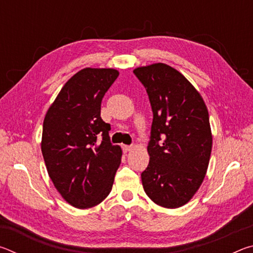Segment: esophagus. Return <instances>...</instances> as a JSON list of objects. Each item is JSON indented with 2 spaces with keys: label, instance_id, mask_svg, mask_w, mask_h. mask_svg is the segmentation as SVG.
Returning <instances> with one entry per match:
<instances>
[{
  "label": "esophagus",
  "instance_id": "34e87169",
  "mask_svg": "<svg viewBox=\"0 0 253 253\" xmlns=\"http://www.w3.org/2000/svg\"><path fill=\"white\" fill-rule=\"evenodd\" d=\"M123 149H124V152H125V153H127V152H130L131 149H132V146H129V145H124V146H123Z\"/></svg>",
  "mask_w": 253,
  "mask_h": 253
}]
</instances>
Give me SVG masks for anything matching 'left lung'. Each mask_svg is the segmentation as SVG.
Listing matches in <instances>:
<instances>
[{
	"label": "left lung",
	"instance_id": "obj_1",
	"mask_svg": "<svg viewBox=\"0 0 253 253\" xmlns=\"http://www.w3.org/2000/svg\"><path fill=\"white\" fill-rule=\"evenodd\" d=\"M134 74L146 88L154 115L144 191L163 208H181L198 192L208 170L212 151L208 107L194 85L169 65L138 67Z\"/></svg>",
	"mask_w": 253,
	"mask_h": 253
}]
</instances>
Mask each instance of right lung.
<instances>
[{"instance_id": "right-lung-1", "label": "right lung", "mask_w": 253, "mask_h": 253, "mask_svg": "<svg viewBox=\"0 0 253 253\" xmlns=\"http://www.w3.org/2000/svg\"><path fill=\"white\" fill-rule=\"evenodd\" d=\"M119 75L111 68H84L67 81L46 111L41 151L59 194L78 209H89L110 193L123 151L111 145L109 124L100 117L101 100ZM102 136L100 145L96 138Z\"/></svg>"}]
</instances>
